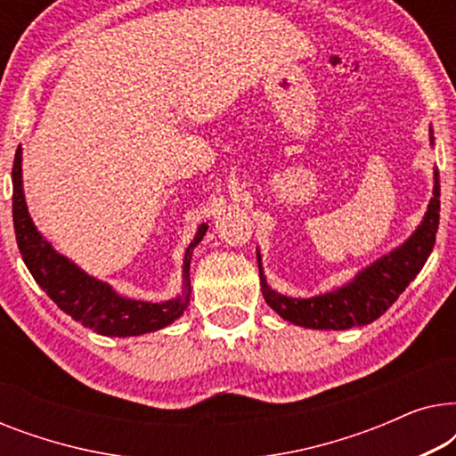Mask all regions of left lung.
<instances>
[{
    "mask_svg": "<svg viewBox=\"0 0 456 456\" xmlns=\"http://www.w3.org/2000/svg\"><path fill=\"white\" fill-rule=\"evenodd\" d=\"M429 142L434 147V130L429 128ZM440 222V174L434 167V191L428 203V211L419 226L403 245L373 261L363 270L354 273L351 282L340 289L323 292V295L297 298L280 295L267 284L261 253L257 251L261 292L265 303L295 326L309 330H346L354 326H367L379 315H384L392 303L403 295L411 280H415L421 267L432 253L436 232Z\"/></svg>",
    "mask_w": 456,
    "mask_h": 456,
    "instance_id": "1",
    "label": "left lung"
}]
</instances>
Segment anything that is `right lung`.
I'll use <instances>...</instances> for the list:
<instances>
[{"label":"right lung","mask_w":456,"mask_h":456,"mask_svg":"<svg viewBox=\"0 0 456 456\" xmlns=\"http://www.w3.org/2000/svg\"><path fill=\"white\" fill-rule=\"evenodd\" d=\"M12 216H14L18 248L35 282L64 314L83 323L85 328H91L93 332L118 336V338L149 334L170 326L189 307L192 251L208 232V224L197 228L195 239L184 251L183 292L167 301L149 303L118 295L111 284L89 276L72 259L55 251L52 242L37 230L24 199L22 147L16 149L14 167H12Z\"/></svg>","instance_id":"right-lung-1"}]
</instances>
